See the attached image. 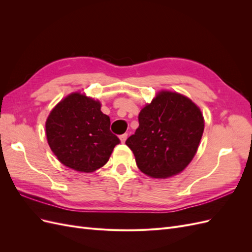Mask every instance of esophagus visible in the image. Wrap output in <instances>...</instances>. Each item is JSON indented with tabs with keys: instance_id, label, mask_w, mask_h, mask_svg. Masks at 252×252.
I'll list each match as a JSON object with an SVG mask.
<instances>
[{
	"instance_id": "1",
	"label": "esophagus",
	"mask_w": 252,
	"mask_h": 252,
	"mask_svg": "<svg viewBox=\"0 0 252 252\" xmlns=\"http://www.w3.org/2000/svg\"><path fill=\"white\" fill-rule=\"evenodd\" d=\"M127 138H128V134H127V133H124V134L120 135V140H121L122 143H125L126 140H127Z\"/></svg>"
}]
</instances>
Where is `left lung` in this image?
<instances>
[{"mask_svg": "<svg viewBox=\"0 0 252 252\" xmlns=\"http://www.w3.org/2000/svg\"><path fill=\"white\" fill-rule=\"evenodd\" d=\"M139 123L126 141L136 165L150 178L168 179L192 161L205 121L199 106L188 96L161 90L141 109Z\"/></svg>", "mask_w": 252, "mask_h": 252, "instance_id": "left-lung-1", "label": "left lung"}]
</instances>
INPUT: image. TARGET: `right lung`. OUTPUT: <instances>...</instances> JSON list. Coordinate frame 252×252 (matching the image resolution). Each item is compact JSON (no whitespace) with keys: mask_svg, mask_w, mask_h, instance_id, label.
<instances>
[{"mask_svg":"<svg viewBox=\"0 0 252 252\" xmlns=\"http://www.w3.org/2000/svg\"><path fill=\"white\" fill-rule=\"evenodd\" d=\"M101 102L75 91L62 98L45 123L53 155L64 166L79 172L101 168L120 143L110 131V119Z\"/></svg>","mask_w":252,"mask_h":252,"instance_id":"right-lung-1","label":"right lung"}]
</instances>
